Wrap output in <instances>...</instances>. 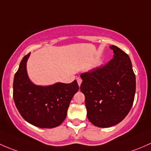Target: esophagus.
I'll list each match as a JSON object with an SVG mask.
<instances>
[{
    "mask_svg": "<svg viewBox=\"0 0 151 151\" xmlns=\"http://www.w3.org/2000/svg\"><path fill=\"white\" fill-rule=\"evenodd\" d=\"M77 82H78V86H81V83H82V79L81 78H78Z\"/></svg>",
    "mask_w": 151,
    "mask_h": 151,
    "instance_id": "esophagus-1",
    "label": "esophagus"
}]
</instances>
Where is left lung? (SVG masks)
Wrapping results in <instances>:
<instances>
[{
  "label": "left lung",
  "mask_w": 151,
  "mask_h": 151,
  "mask_svg": "<svg viewBox=\"0 0 151 151\" xmlns=\"http://www.w3.org/2000/svg\"><path fill=\"white\" fill-rule=\"evenodd\" d=\"M113 59L106 65L81 74L87 117L94 126L107 128L124 120L134 99L136 78L127 54L112 45Z\"/></svg>",
  "instance_id": "obj_1"
}]
</instances>
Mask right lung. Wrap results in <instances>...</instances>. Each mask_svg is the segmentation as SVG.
<instances>
[{
  "mask_svg": "<svg viewBox=\"0 0 151 151\" xmlns=\"http://www.w3.org/2000/svg\"><path fill=\"white\" fill-rule=\"evenodd\" d=\"M24 56L14 75L13 98L22 117L40 128H54L66 118L70 102L79 87L76 80L70 83H57L49 86L34 85L29 80Z\"/></svg>",
  "mask_w": 151,
  "mask_h": 151,
  "instance_id": "1",
  "label": "right lung"
}]
</instances>
